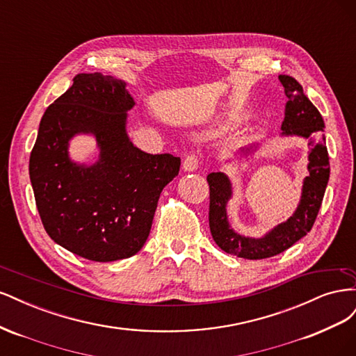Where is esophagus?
Wrapping results in <instances>:
<instances>
[{
	"label": "esophagus",
	"instance_id": "esophagus-1",
	"mask_svg": "<svg viewBox=\"0 0 356 356\" xmlns=\"http://www.w3.org/2000/svg\"><path fill=\"white\" fill-rule=\"evenodd\" d=\"M182 168L187 172H193L199 168V156L196 153H191L188 154L184 161H182Z\"/></svg>",
	"mask_w": 356,
	"mask_h": 356
}]
</instances>
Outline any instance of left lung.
Returning <instances> with one entry per match:
<instances>
[{"instance_id": "1", "label": "left lung", "mask_w": 356, "mask_h": 356, "mask_svg": "<svg viewBox=\"0 0 356 356\" xmlns=\"http://www.w3.org/2000/svg\"><path fill=\"white\" fill-rule=\"evenodd\" d=\"M286 104L282 131L285 135H300L309 139V175L305 178L303 193L297 211L285 222L279 224L264 238H245L234 233L227 221L225 204L232 197L230 179L222 172L207 177L209 186V229L222 251L246 258L263 260L286 251L312 230L330 178V157L324 135V120L316 106L309 101L301 84L289 75H279Z\"/></svg>"}]
</instances>
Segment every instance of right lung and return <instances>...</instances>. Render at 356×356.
I'll return each mask as SVG.
<instances>
[{"label": "right lung", "instance_id": "1", "mask_svg": "<svg viewBox=\"0 0 356 356\" xmlns=\"http://www.w3.org/2000/svg\"><path fill=\"white\" fill-rule=\"evenodd\" d=\"M72 81L42 115L31 152L37 209L47 234L70 252L99 263L123 260L144 246L181 159L148 154L129 141L126 117L135 102L122 80L93 72ZM80 131L93 133L102 148L92 167L67 157V141Z\"/></svg>", "mask_w": 356, "mask_h": 356}]
</instances>
